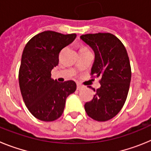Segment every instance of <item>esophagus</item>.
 Returning a JSON list of instances; mask_svg holds the SVG:
<instances>
[{
	"mask_svg": "<svg viewBox=\"0 0 151 151\" xmlns=\"http://www.w3.org/2000/svg\"><path fill=\"white\" fill-rule=\"evenodd\" d=\"M82 86L81 85H79V84H77V90H80V89L82 88Z\"/></svg>",
	"mask_w": 151,
	"mask_h": 151,
	"instance_id": "1",
	"label": "esophagus"
}]
</instances>
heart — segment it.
Returning a JSON list of instances; mask_svg holds the SVG:
<instances>
[{"label": "heart", "mask_w": 151, "mask_h": 151, "mask_svg": "<svg viewBox=\"0 0 151 151\" xmlns=\"http://www.w3.org/2000/svg\"><path fill=\"white\" fill-rule=\"evenodd\" d=\"M88 50V48L86 47H82L81 48H80V50Z\"/></svg>", "instance_id": "heart-1"}]
</instances>
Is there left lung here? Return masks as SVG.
I'll return each instance as SVG.
<instances>
[{"label":"left lung","mask_w":151,"mask_h":151,"mask_svg":"<svg viewBox=\"0 0 151 151\" xmlns=\"http://www.w3.org/2000/svg\"><path fill=\"white\" fill-rule=\"evenodd\" d=\"M80 38L95 54L91 78H101V87L94 88L95 94L85 103V110L94 120H110L120 111L129 93L132 70L127 50L122 41L110 33L82 35Z\"/></svg>","instance_id":"1"}]
</instances>
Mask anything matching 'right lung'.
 I'll list each match as a JSON object with an SVG mask.
<instances>
[{
	"label": "right lung",
	"instance_id": "obj_1",
	"mask_svg": "<svg viewBox=\"0 0 151 151\" xmlns=\"http://www.w3.org/2000/svg\"><path fill=\"white\" fill-rule=\"evenodd\" d=\"M76 37L75 33L45 31L35 35L25 46L19 84L26 107L39 120L52 122L60 118L67 97L76 90L74 81L59 82L50 74L59 63L60 52Z\"/></svg>",
	"mask_w": 151,
	"mask_h": 151
}]
</instances>
